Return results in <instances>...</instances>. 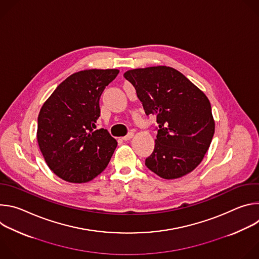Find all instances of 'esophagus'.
<instances>
[{
    "mask_svg": "<svg viewBox=\"0 0 259 259\" xmlns=\"http://www.w3.org/2000/svg\"><path fill=\"white\" fill-rule=\"evenodd\" d=\"M133 136H134V133H133V132H130V133H128L126 136L122 137V139H123V140H125V141H126V140H130Z\"/></svg>",
    "mask_w": 259,
    "mask_h": 259,
    "instance_id": "34e87169",
    "label": "esophagus"
}]
</instances>
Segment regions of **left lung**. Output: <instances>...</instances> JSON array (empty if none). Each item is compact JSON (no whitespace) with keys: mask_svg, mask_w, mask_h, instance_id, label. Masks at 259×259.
Wrapping results in <instances>:
<instances>
[{"mask_svg":"<svg viewBox=\"0 0 259 259\" xmlns=\"http://www.w3.org/2000/svg\"><path fill=\"white\" fill-rule=\"evenodd\" d=\"M124 77L135 87L145 114L156 116L159 124L146 167L164 179L192 172L203 161L215 131L208 97L170 66L134 68Z\"/></svg>","mask_w":259,"mask_h":259,"instance_id":"left-lung-1","label":"left lung"}]
</instances>
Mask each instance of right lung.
<instances>
[{
  "label": "right lung",
  "mask_w": 259,
  "mask_h": 259,
  "mask_svg": "<svg viewBox=\"0 0 259 259\" xmlns=\"http://www.w3.org/2000/svg\"><path fill=\"white\" fill-rule=\"evenodd\" d=\"M119 71H77L60 83L42 105L36 139L46 164L59 178L85 183L109 163L118 142L106 129H94L100 116V95Z\"/></svg>",
  "instance_id": "right-lung-1"
}]
</instances>
